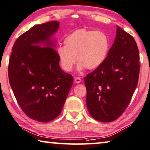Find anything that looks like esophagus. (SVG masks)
<instances>
[{"label":"esophagus","mask_w":150,"mask_h":150,"mask_svg":"<svg viewBox=\"0 0 150 150\" xmlns=\"http://www.w3.org/2000/svg\"><path fill=\"white\" fill-rule=\"evenodd\" d=\"M75 81L77 83H79L81 81V80L79 77H75Z\"/></svg>","instance_id":"1"}]
</instances>
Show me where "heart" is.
Instances as JSON below:
<instances>
[{"label": "heart", "instance_id": "obj_1", "mask_svg": "<svg viewBox=\"0 0 150 150\" xmlns=\"http://www.w3.org/2000/svg\"><path fill=\"white\" fill-rule=\"evenodd\" d=\"M64 46L56 50L61 68L66 72L72 71L78 62L77 69L81 72L87 68L93 70L106 60L109 50V38L102 31L79 29L66 37Z\"/></svg>", "mask_w": 150, "mask_h": 150}]
</instances>
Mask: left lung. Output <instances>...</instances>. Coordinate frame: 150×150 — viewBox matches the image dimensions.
<instances>
[{"label": "left lung", "instance_id": "1", "mask_svg": "<svg viewBox=\"0 0 150 150\" xmlns=\"http://www.w3.org/2000/svg\"><path fill=\"white\" fill-rule=\"evenodd\" d=\"M139 71L135 40L117 26L115 42L105 61L84 78L86 104L91 117L103 122L117 119L131 101Z\"/></svg>", "mask_w": 150, "mask_h": 150}]
</instances>
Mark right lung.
Masks as SVG:
<instances>
[{"instance_id":"1","label":"right lung","mask_w":150,"mask_h":150,"mask_svg":"<svg viewBox=\"0 0 150 150\" xmlns=\"http://www.w3.org/2000/svg\"><path fill=\"white\" fill-rule=\"evenodd\" d=\"M59 21L32 27L20 35L12 48L8 79L17 103L33 120L47 122L61 112L73 83L59 66L55 40Z\"/></svg>"}]
</instances>
